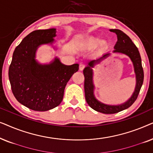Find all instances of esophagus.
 Segmentation results:
<instances>
[{
    "mask_svg": "<svg viewBox=\"0 0 153 153\" xmlns=\"http://www.w3.org/2000/svg\"><path fill=\"white\" fill-rule=\"evenodd\" d=\"M85 65L84 64H80V65H79V70H83V69L85 68Z\"/></svg>",
    "mask_w": 153,
    "mask_h": 153,
    "instance_id": "obj_1",
    "label": "esophagus"
}]
</instances>
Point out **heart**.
<instances>
[{
	"label": "heart",
	"instance_id": "heart-1",
	"mask_svg": "<svg viewBox=\"0 0 153 153\" xmlns=\"http://www.w3.org/2000/svg\"><path fill=\"white\" fill-rule=\"evenodd\" d=\"M100 44V47L102 50L107 49L108 47V42L106 40H103L100 42V39L97 37L91 36L85 39L84 46L88 49H93L97 47Z\"/></svg>",
	"mask_w": 153,
	"mask_h": 153
}]
</instances>
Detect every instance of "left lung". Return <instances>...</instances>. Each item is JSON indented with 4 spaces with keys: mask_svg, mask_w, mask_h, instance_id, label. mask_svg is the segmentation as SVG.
Masks as SVG:
<instances>
[{
    "mask_svg": "<svg viewBox=\"0 0 153 153\" xmlns=\"http://www.w3.org/2000/svg\"><path fill=\"white\" fill-rule=\"evenodd\" d=\"M110 31L116 33L117 37H118V41L116 42V45L114 47V53H122L126 54L131 58V61L133 62L136 73V78H137V85H136L135 91L134 92L132 96L125 103L118 106L106 105V104L101 103L95 99L93 95L94 85L93 83V70H92V68H93L94 65L95 63L100 62L102 60L109 56L110 53H106L99 59L92 60L90 62L88 65L83 70V75L85 77L84 90L85 100H86L88 104L94 110L105 114H116V113H118L121 111L126 109L132 105L134 102L137 99L140 90H141V88L143 85L144 78L143 70L141 64V58L138 48L136 47L128 35H127L123 31L118 30V29H111Z\"/></svg>",
    "mask_w": 153,
    "mask_h": 153,
    "instance_id": "obj_1",
    "label": "left lung"
}]
</instances>
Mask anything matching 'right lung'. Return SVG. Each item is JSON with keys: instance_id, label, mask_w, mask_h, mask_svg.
<instances>
[{"instance_id": "1", "label": "right lung", "mask_w": 153, "mask_h": 153, "mask_svg": "<svg viewBox=\"0 0 153 153\" xmlns=\"http://www.w3.org/2000/svg\"><path fill=\"white\" fill-rule=\"evenodd\" d=\"M55 28L37 30L25 37L14 50L9 68L12 91L19 102L33 111H45L61 103L65 88L79 64L65 65L55 58L49 65L35 60L39 45L52 43Z\"/></svg>"}]
</instances>
